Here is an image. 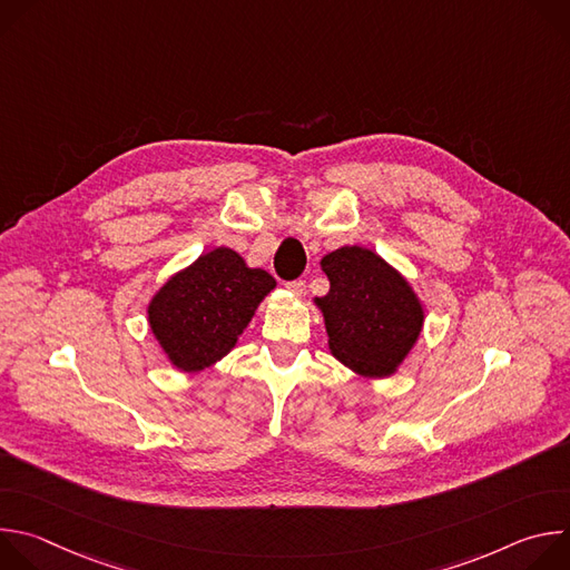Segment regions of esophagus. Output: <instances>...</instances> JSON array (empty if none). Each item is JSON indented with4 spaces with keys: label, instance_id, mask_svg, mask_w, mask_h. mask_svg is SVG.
<instances>
[{
    "label": "esophagus",
    "instance_id": "1",
    "mask_svg": "<svg viewBox=\"0 0 570 570\" xmlns=\"http://www.w3.org/2000/svg\"><path fill=\"white\" fill-rule=\"evenodd\" d=\"M286 288L293 291L295 295H306V284H304V279H293V282L286 284Z\"/></svg>",
    "mask_w": 570,
    "mask_h": 570
}]
</instances>
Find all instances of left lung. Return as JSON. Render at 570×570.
Wrapping results in <instances>:
<instances>
[{
  "label": "left lung",
  "instance_id": "obj_1",
  "mask_svg": "<svg viewBox=\"0 0 570 570\" xmlns=\"http://www.w3.org/2000/svg\"><path fill=\"white\" fill-rule=\"evenodd\" d=\"M330 293L315 297L332 354L365 376H390L422 332L413 288L372 250L352 246L322 259Z\"/></svg>",
  "mask_w": 570,
  "mask_h": 570
}]
</instances>
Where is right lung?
<instances>
[{
  "label": "right lung",
  "mask_w": 570,
  "mask_h": 570,
  "mask_svg": "<svg viewBox=\"0 0 570 570\" xmlns=\"http://www.w3.org/2000/svg\"><path fill=\"white\" fill-rule=\"evenodd\" d=\"M273 288V275L216 248L159 288L148 306L150 330L178 370H205L236 345Z\"/></svg>",
  "instance_id": "right-lung-1"
}]
</instances>
